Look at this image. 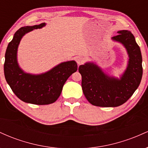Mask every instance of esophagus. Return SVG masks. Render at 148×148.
I'll return each mask as SVG.
<instances>
[{
  "label": "esophagus",
  "instance_id": "34e87169",
  "mask_svg": "<svg viewBox=\"0 0 148 148\" xmlns=\"http://www.w3.org/2000/svg\"><path fill=\"white\" fill-rule=\"evenodd\" d=\"M84 62V58L83 57H79L77 59H76V62H77L78 64H82Z\"/></svg>",
  "mask_w": 148,
  "mask_h": 148
}]
</instances>
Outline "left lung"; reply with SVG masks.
I'll use <instances>...</instances> for the list:
<instances>
[{"instance_id": "obj_1", "label": "left lung", "mask_w": 148, "mask_h": 148, "mask_svg": "<svg viewBox=\"0 0 148 148\" xmlns=\"http://www.w3.org/2000/svg\"><path fill=\"white\" fill-rule=\"evenodd\" d=\"M112 37L122 43L129 54L127 68L120 79L109 77L99 67L91 62L80 65L84 94L91 104L101 107H115L128 100L140 85L143 75L142 56L133 34L120 30Z\"/></svg>"}]
</instances>
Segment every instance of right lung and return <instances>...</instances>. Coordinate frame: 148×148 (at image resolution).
<instances>
[{
    "instance_id": "1",
    "label": "right lung",
    "mask_w": 148,
    "mask_h": 148,
    "mask_svg": "<svg viewBox=\"0 0 148 148\" xmlns=\"http://www.w3.org/2000/svg\"><path fill=\"white\" fill-rule=\"evenodd\" d=\"M45 25V23H42L19 28L8 44L5 56V77L12 90L21 101L37 105L55 102L60 95L64 83L73 73L76 72L78 67L75 61H68L62 62L40 75L26 74L19 68L16 52L21 37L33 29L41 28Z\"/></svg>"
}]
</instances>
